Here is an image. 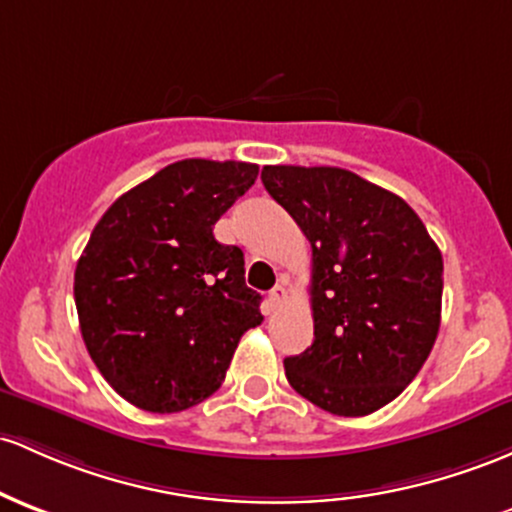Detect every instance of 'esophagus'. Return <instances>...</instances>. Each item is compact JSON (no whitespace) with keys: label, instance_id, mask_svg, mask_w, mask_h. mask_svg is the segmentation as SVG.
Returning a JSON list of instances; mask_svg holds the SVG:
<instances>
[{"label":"esophagus","instance_id":"34e87169","mask_svg":"<svg viewBox=\"0 0 512 512\" xmlns=\"http://www.w3.org/2000/svg\"><path fill=\"white\" fill-rule=\"evenodd\" d=\"M269 303H272V308L284 306L286 303V284L284 282L277 284L272 291H269Z\"/></svg>","mask_w":512,"mask_h":512}]
</instances>
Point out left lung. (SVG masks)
Here are the masks:
<instances>
[{
  "instance_id": "left-lung-1",
  "label": "left lung",
  "mask_w": 512,
  "mask_h": 512,
  "mask_svg": "<svg viewBox=\"0 0 512 512\" xmlns=\"http://www.w3.org/2000/svg\"><path fill=\"white\" fill-rule=\"evenodd\" d=\"M313 250V342L284 359L296 393L335 415L391 403L435 345L442 255L401 196L340 167H262Z\"/></svg>"
}]
</instances>
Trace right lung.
I'll use <instances>...</instances> for the list:
<instances>
[{
  "label": "right lung",
  "instance_id": "obj_1",
  "mask_svg": "<svg viewBox=\"0 0 512 512\" xmlns=\"http://www.w3.org/2000/svg\"><path fill=\"white\" fill-rule=\"evenodd\" d=\"M257 172L235 160L172 162L119 196L89 235L75 269L82 340L133 406L177 413L206 401L245 330L262 323L243 250L213 238Z\"/></svg>",
  "mask_w": 512,
  "mask_h": 512
}]
</instances>
